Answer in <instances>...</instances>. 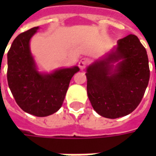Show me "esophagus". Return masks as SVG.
Returning <instances> with one entry per match:
<instances>
[{
    "label": "esophagus",
    "instance_id": "34e87169",
    "mask_svg": "<svg viewBox=\"0 0 156 156\" xmlns=\"http://www.w3.org/2000/svg\"><path fill=\"white\" fill-rule=\"evenodd\" d=\"M89 62H90V60L88 58H81L80 62H78V66L81 69H84Z\"/></svg>",
    "mask_w": 156,
    "mask_h": 156
}]
</instances>
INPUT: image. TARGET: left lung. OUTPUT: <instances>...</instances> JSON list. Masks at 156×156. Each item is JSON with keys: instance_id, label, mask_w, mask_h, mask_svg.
<instances>
[{"instance_id": "left-lung-1", "label": "left lung", "mask_w": 156, "mask_h": 156, "mask_svg": "<svg viewBox=\"0 0 156 156\" xmlns=\"http://www.w3.org/2000/svg\"><path fill=\"white\" fill-rule=\"evenodd\" d=\"M148 58L138 37L129 34L87 68V92L100 115H128L140 104L149 81Z\"/></svg>"}]
</instances>
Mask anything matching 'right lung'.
Wrapping results in <instances>:
<instances>
[{"label": "right lung", "instance_id": "add662e5", "mask_svg": "<svg viewBox=\"0 0 156 156\" xmlns=\"http://www.w3.org/2000/svg\"><path fill=\"white\" fill-rule=\"evenodd\" d=\"M39 27L20 34L8 53V83L16 103L38 117L53 115L63 103L71 78L80 69L62 68L40 72L30 50V40Z\"/></svg>", "mask_w": 156, "mask_h": 156}]
</instances>
